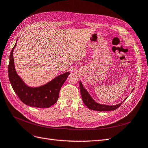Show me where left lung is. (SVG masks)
<instances>
[{"label": "left lung", "mask_w": 148, "mask_h": 148, "mask_svg": "<svg viewBox=\"0 0 148 148\" xmlns=\"http://www.w3.org/2000/svg\"><path fill=\"white\" fill-rule=\"evenodd\" d=\"M79 86H80V90H81L82 99L83 100V102L86 105V107L90 110L95 111H99V112H103V111H112L115 110L116 108H119L120 105L123 103L125 100L123 102L120 103L116 104L115 105H104V104H100L98 102H97L95 100L93 99L91 95L89 94V93L87 92V90L84 87L81 81H79ZM133 89L132 90V91Z\"/></svg>", "instance_id": "obj_1"}]
</instances>
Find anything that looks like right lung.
<instances>
[{"label":"right lung","mask_w":148,"mask_h":148,"mask_svg":"<svg viewBox=\"0 0 148 148\" xmlns=\"http://www.w3.org/2000/svg\"><path fill=\"white\" fill-rule=\"evenodd\" d=\"M17 40L18 39L11 51L8 67V77L12 87L20 100L25 105L32 107L49 108L57 102L61 88L70 73L66 72L59 75L43 86H28L15 70L13 53Z\"/></svg>","instance_id":"1"}]
</instances>
